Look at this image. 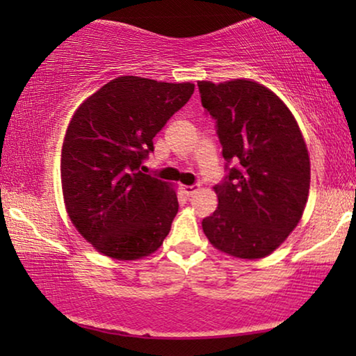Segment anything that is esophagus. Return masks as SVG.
<instances>
[{
	"instance_id": "34e87169",
	"label": "esophagus",
	"mask_w": 356,
	"mask_h": 356,
	"mask_svg": "<svg viewBox=\"0 0 356 356\" xmlns=\"http://www.w3.org/2000/svg\"><path fill=\"white\" fill-rule=\"evenodd\" d=\"M181 191L183 194H186L188 197H191L193 194L197 193V186H186V184H181Z\"/></svg>"
}]
</instances>
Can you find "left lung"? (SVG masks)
<instances>
[{
    "mask_svg": "<svg viewBox=\"0 0 356 356\" xmlns=\"http://www.w3.org/2000/svg\"><path fill=\"white\" fill-rule=\"evenodd\" d=\"M197 87L217 120L223 159L236 163L213 186L218 204L202 220L204 235L228 256L261 259L303 217L311 181L305 138L289 106L259 82L199 81Z\"/></svg>",
    "mask_w": 356,
    "mask_h": 356,
    "instance_id": "left-lung-1",
    "label": "left lung"
}]
</instances>
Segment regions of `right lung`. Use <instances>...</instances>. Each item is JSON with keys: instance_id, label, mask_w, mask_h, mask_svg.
<instances>
[{"instance_id": "add662e5", "label": "right lung", "mask_w": 356, "mask_h": 356, "mask_svg": "<svg viewBox=\"0 0 356 356\" xmlns=\"http://www.w3.org/2000/svg\"><path fill=\"white\" fill-rule=\"evenodd\" d=\"M193 92L191 82L121 76L72 115L61 147L63 199L72 225L100 254L143 259L170 233L177 189L140 172V163Z\"/></svg>"}]
</instances>
